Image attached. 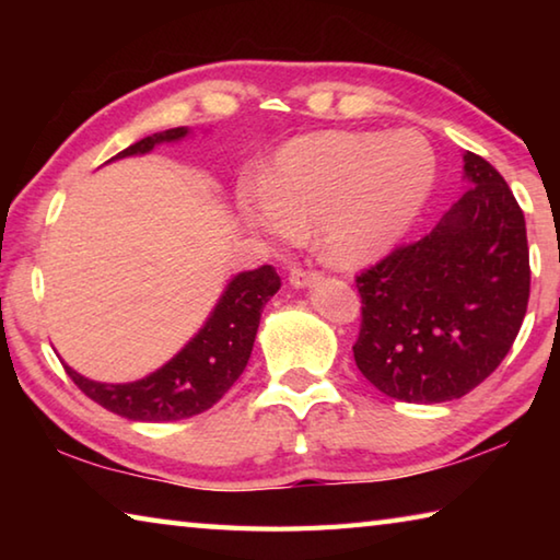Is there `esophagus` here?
Here are the masks:
<instances>
[{
	"label": "esophagus",
	"instance_id": "34e87169",
	"mask_svg": "<svg viewBox=\"0 0 560 560\" xmlns=\"http://www.w3.org/2000/svg\"><path fill=\"white\" fill-rule=\"evenodd\" d=\"M314 279H316V271H311V269H291V273H289V283L296 289L308 287Z\"/></svg>",
	"mask_w": 560,
	"mask_h": 560
}]
</instances>
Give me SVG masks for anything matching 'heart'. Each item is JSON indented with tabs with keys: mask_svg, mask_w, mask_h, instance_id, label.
<instances>
[{
	"mask_svg": "<svg viewBox=\"0 0 560 560\" xmlns=\"http://www.w3.org/2000/svg\"><path fill=\"white\" fill-rule=\"evenodd\" d=\"M434 179L438 155L420 132H318L281 150L244 217L279 240L316 222L324 257L358 267L402 240Z\"/></svg>",
	"mask_w": 560,
	"mask_h": 560,
	"instance_id": "obj_1",
	"label": "heart"
}]
</instances>
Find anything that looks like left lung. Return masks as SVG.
<instances>
[{"mask_svg":"<svg viewBox=\"0 0 560 560\" xmlns=\"http://www.w3.org/2000/svg\"><path fill=\"white\" fill-rule=\"evenodd\" d=\"M469 189L422 240L360 271L355 365L402 402H447L497 371L530 289L524 212L485 158L464 153Z\"/></svg>","mask_w":560,"mask_h":560,"instance_id":"1","label":"left lung"}]
</instances>
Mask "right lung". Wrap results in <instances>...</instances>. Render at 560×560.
I'll return each instance as SVG.
<instances>
[{"instance_id":"right-lung-1","label":"right lung","mask_w":560,"mask_h":560,"mask_svg":"<svg viewBox=\"0 0 560 560\" xmlns=\"http://www.w3.org/2000/svg\"><path fill=\"white\" fill-rule=\"evenodd\" d=\"M187 136V128L153 132L116 158L145 155L160 143H173ZM281 279L269 264L242 271L226 283L222 299L189 343L163 368L136 383H96L71 371V381L83 395L106 410L136 422H175L210 410L236 383L252 355L254 338L267 301L279 291Z\"/></svg>"}]
</instances>
